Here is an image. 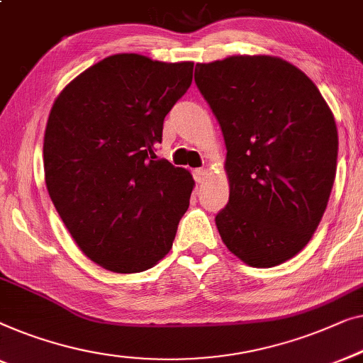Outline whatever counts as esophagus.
Wrapping results in <instances>:
<instances>
[{"mask_svg":"<svg viewBox=\"0 0 363 363\" xmlns=\"http://www.w3.org/2000/svg\"><path fill=\"white\" fill-rule=\"evenodd\" d=\"M194 179H196V182H199V184H202L203 181L207 179V171L206 169H196L194 171Z\"/></svg>","mask_w":363,"mask_h":363,"instance_id":"obj_1","label":"esophagus"}]
</instances>
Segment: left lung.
Listing matches in <instances>:
<instances>
[{"label":"left lung","instance_id":"1","mask_svg":"<svg viewBox=\"0 0 363 363\" xmlns=\"http://www.w3.org/2000/svg\"><path fill=\"white\" fill-rule=\"evenodd\" d=\"M194 79L227 147L222 242L253 268L288 262L313 238L333 191V111L303 70L274 55L197 64Z\"/></svg>","mask_w":363,"mask_h":363}]
</instances>
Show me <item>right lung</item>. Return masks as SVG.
Returning a JSON list of instances; mask_svg holds the SVG:
<instances>
[{
  "label": "right lung",
  "mask_w": 363,
  "mask_h": 363,
  "mask_svg": "<svg viewBox=\"0 0 363 363\" xmlns=\"http://www.w3.org/2000/svg\"><path fill=\"white\" fill-rule=\"evenodd\" d=\"M192 69L115 54L65 85L50 108L45 186L74 242L101 268L140 273L169 253L196 182L155 150Z\"/></svg>",
  "instance_id": "add662e5"
}]
</instances>
